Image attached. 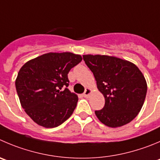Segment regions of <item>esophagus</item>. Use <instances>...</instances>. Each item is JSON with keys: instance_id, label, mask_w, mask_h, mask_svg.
Masks as SVG:
<instances>
[{"instance_id": "esophagus-1", "label": "esophagus", "mask_w": 160, "mask_h": 160, "mask_svg": "<svg viewBox=\"0 0 160 160\" xmlns=\"http://www.w3.org/2000/svg\"><path fill=\"white\" fill-rule=\"evenodd\" d=\"M90 93H91V89H89V88H86L84 93H83V96H84L85 97H88L89 95H90Z\"/></svg>"}]
</instances>
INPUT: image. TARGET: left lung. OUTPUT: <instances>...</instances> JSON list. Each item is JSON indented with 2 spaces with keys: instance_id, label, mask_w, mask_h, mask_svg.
<instances>
[{
  "instance_id": "1",
  "label": "left lung",
  "mask_w": 160,
  "mask_h": 160,
  "mask_svg": "<svg viewBox=\"0 0 160 160\" xmlns=\"http://www.w3.org/2000/svg\"><path fill=\"white\" fill-rule=\"evenodd\" d=\"M83 60L105 98L104 108L95 111L98 119L114 128L131 122L141 111L147 93L141 71L133 63L115 56L84 55Z\"/></svg>"
}]
</instances>
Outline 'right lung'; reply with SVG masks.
I'll list each match as a JSON object with an SVG mask.
<instances>
[{"mask_svg": "<svg viewBox=\"0 0 160 160\" xmlns=\"http://www.w3.org/2000/svg\"><path fill=\"white\" fill-rule=\"evenodd\" d=\"M82 60L80 55L71 52H49L21 68L16 91L22 108L33 122L53 128L72 115L78 99L68 89V74Z\"/></svg>", "mask_w": 160, "mask_h": 160, "instance_id": "add662e5", "label": "right lung"}]
</instances>
